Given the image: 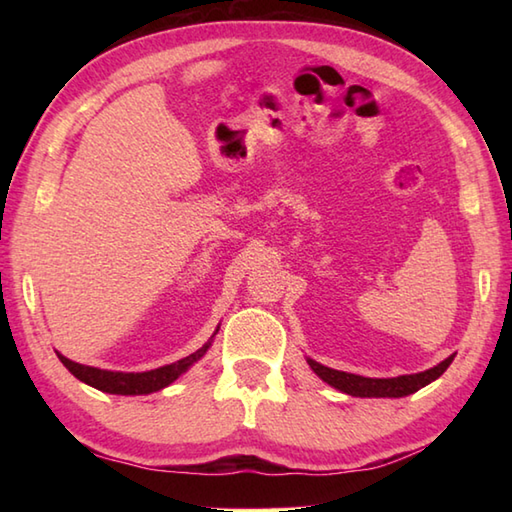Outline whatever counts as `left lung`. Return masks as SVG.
Returning <instances> with one entry per match:
<instances>
[{
  "mask_svg": "<svg viewBox=\"0 0 512 512\" xmlns=\"http://www.w3.org/2000/svg\"><path fill=\"white\" fill-rule=\"evenodd\" d=\"M453 356L455 354L444 358L440 365L427 369V372L396 376V378H365V376L347 374V372H339V369L325 367L317 361H310V358L308 363L314 369V374H317L321 380H325L328 385L341 389L343 394L358 396V398H402L440 378L444 372H447V367L453 363Z\"/></svg>",
  "mask_w": 512,
  "mask_h": 512,
  "instance_id": "left-lung-1",
  "label": "left lung"
}]
</instances>
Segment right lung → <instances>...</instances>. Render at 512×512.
I'll list each match as a JSON object with an SVG mask.
<instances>
[{
	"label": "right lung",
	"instance_id": "obj_1",
	"mask_svg": "<svg viewBox=\"0 0 512 512\" xmlns=\"http://www.w3.org/2000/svg\"><path fill=\"white\" fill-rule=\"evenodd\" d=\"M211 343H206L200 347L198 352L189 354L187 358H180V361L151 369V372H140V374H123V372H105V369L99 367H88L81 363H74L70 358H65L61 354L59 361L70 369V374H74L79 380H83L85 385H92L101 391H107V394H121V396H136V394H151V391H158L162 387L171 385L180 374L187 372V369L198 361V358L204 356V352L209 350Z\"/></svg>",
	"mask_w": 512,
	"mask_h": 512
}]
</instances>
